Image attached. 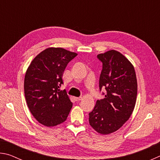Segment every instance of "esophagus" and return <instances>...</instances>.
Segmentation results:
<instances>
[{
    "label": "esophagus",
    "mask_w": 160,
    "mask_h": 160,
    "mask_svg": "<svg viewBox=\"0 0 160 160\" xmlns=\"http://www.w3.org/2000/svg\"><path fill=\"white\" fill-rule=\"evenodd\" d=\"M82 97H75V100L76 102H79L80 100H82Z\"/></svg>",
    "instance_id": "1"
}]
</instances>
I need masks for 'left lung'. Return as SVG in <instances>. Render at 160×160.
Returning a JSON list of instances; mask_svg holds the SVG:
<instances>
[{
    "label": "left lung",
    "instance_id": "obj_1",
    "mask_svg": "<svg viewBox=\"0 0 160 160\" xmlns=\"http://www.w3.org/2000/svg\"><path fill=\"white\" fill-rule=\"evenodd\" d=\"M97 58L102 63L99 90L105 88L107 94L89 113V123L97 132L108 135L120 128L133 112L137 79L133 66L118 51H108Z\"/></svg>",
    "mask_w": 160,
    "mask_h": 160
}]
</instances>
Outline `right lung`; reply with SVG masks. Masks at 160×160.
Wrapping results in <instances>:
<instances>
[{
    "label": "right lung",
    "mask_w": 160,
    "mask_h": 160,
    "mask_svg": "<svg viewBox=\"0 0 160 160\" xmlns=\"http://www.w3.org/2000/svg\"><path fill=\"white\" fill-rule=\"evenodd\" d=\"M78 54L63 48H48L35 57L27 70L24 90L29 111L47 127L66 120L72 107L66 90H60L68 63Z\"/></svg>",
    "instance_id": "obj_1"
}]
</instances>
